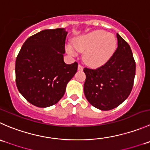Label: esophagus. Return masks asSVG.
<instances>
[{
  "label": "esophagus",
  "mask_w": 150,
  "mask_h": 150,
  "mask_svg": "<svg viewBox=\"0 0 150 150\" xmlns=\"http://www.w3.org/2000/svg\"><path fill=\"white\" fill-rule=\"evenodd\" d=\"M78 70H83V67L82 65L81 64H78Z\"/></svg>",
  "instance_id": "obj_1"
}]
</instances>
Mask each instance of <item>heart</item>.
Here are the masks:
<instances>
[{
  "instance_id": "b5f03b06",
  "label": "heart",
  "mask_w": 150,
  "mask_h": 150,
  "mask_svg": "<svg viewBox=\"0 0 150 150\" xmlns=\"http://www.w3.org/2000/svg\"><path fill=\"white\" fill-rule=\"evenodd\" d=\"M73 45L78 51L86 52L84 62L91 67L105 63L117 48V39L114 34L105 30H97L80 36L73 40ZM67 51L71 56L76 53L71 46H67Z\"/></svg>"
}]
</instances>
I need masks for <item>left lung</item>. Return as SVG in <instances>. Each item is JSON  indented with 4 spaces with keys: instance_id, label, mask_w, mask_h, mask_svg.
Masks as SVG:
<instances>
[{
    "instance_id": "left-lung-1",
    "label": "left lung",
    "mask_w": 150,
    "mask_h": 150,
    "mask_svg": "<svg viewBox=\"0 0 150 150\" xmlns=\"http://www.w3.org/2000/svg\"><path fill=\"white\" fill-rule=\"evenodd\" d=\"M117 48L97 69H83L84 94L90 104L102 110L114 108L130 95L136 75V62L128 43L117 33Z\"/></svg>"
}]
</instances>
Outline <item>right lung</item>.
<instances>
[{"instance_id": "obj_1", "label": "right lung", "mask_w": 150, "mask_h": 150, "mask_svg": "<svg viewBox=\"0 0 150 150\" xmlns=\"http://www.w3.org/2000/svg\"><path fill=\"white\" fill-rule=\"evenodd\" d=\"M67 34L64 28L42 30L30 36L17 55L16 85L33 105L45 108L56 104L78 70V62L67 64L64 62Z\"/></svg>"}]
</instances>
